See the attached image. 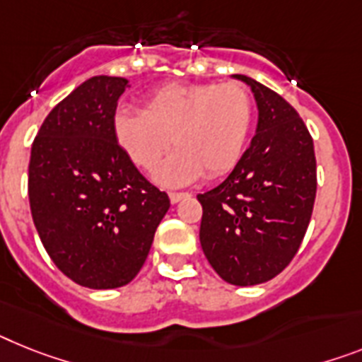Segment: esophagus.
<instances>
[{"label":"esophagus","instance_id":"34e87169","mask_svg":"<svg viewBox=\"0 0 362 362\" xmlns=\"http://www.w3.org/2000/svg\"><path fill=\"white\" fill-rule=\"evenodd\" d=\"M187 197H189V193H186V191H171V193H169V199H171L173 204L180 202L182 199H187Z\"/></svg>","mask_w":362,"mask_h":362}]
</instances>
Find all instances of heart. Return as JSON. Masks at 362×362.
I'll return each mask as SVG.
<instances>
[{"instance_id":"1","label":"heart","mask_w":362,"mask_h":362,"mask_svg":"<svg viewBox=\"0 0 362 362\" xmlns=\"http://www.w3.org/2000/svg\"><path fill=\"white\" fill-rule=\"evenodd\" d=\"M254 105L238 83H169L144 99L141 112L114 115V134L127 156L144 171H153L167 148H176L156 178L182 186L199 178L226 175L239 162L252 127Z\"/></svg>"}]
</instances>
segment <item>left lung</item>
<instances>
[{"mask_svg":"<svg viewBox=\"0 0 362 362\" xmlns=\"http://www.w3.org/2000/svg\"><path fill=\"white\" fill-rule=\"evenodd\" d=\"M256 97V136L223 184L199 195L200 245L224 281L257 285L296 256L317 197L308 127L284 97L245 75Z\"/></svg>","mask_w":362,"mask_h":362,"instance_id":"left-lung-1","label":"left lung"}]
</instances>
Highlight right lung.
Masks as SVG:
<instances>
[{"label": "right lung", "mask_w": 362, "mask_h": 362, "mask_svg": "<svg viewBox=\"0 0 362 362\" xmlns=\"http://www.w3.org/2000/svg\"><path fill=\"white\" fill-rule=\"evenodd\" d=\"M123 77L88 78L54 106L31 147L29 202L60 272L90 289L136 278L171 206L114 134Z\"/></svg>", "instance_id": "obj_1"}]
</instances>
